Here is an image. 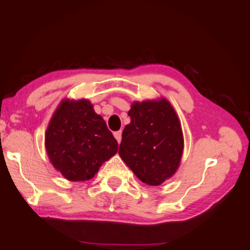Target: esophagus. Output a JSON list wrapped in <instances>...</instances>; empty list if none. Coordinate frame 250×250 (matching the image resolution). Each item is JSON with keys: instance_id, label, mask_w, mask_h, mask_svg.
Segmentation results:
<instances>
[{"instance_id": "esophagus-1", "label": "esophagus", "mask_w": 250, "mask_h": 250, "mask_svg": "<svg viewBox=\"0 0 250 250\" xmlns=\"http://www.w3.org/2000/svg\"><path fill=\"white\" fill-rule=\"evenodd\" d=\"M113 135H115V138L117 139L118 143L121 142V131H116L115 133H113Z\"/></svg>"}]
</instances>
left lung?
<instances>
[{"label":"left lung","instance_id":"obj_1","mask_svg":"<svg viewBox=\"0 0 250 250\" xmlns=\"http://www.w3.org/2000/svg\"><path fill=\"white\" fill-rule=\"evenodd\" d=\"M128 115L119 155L141 181L161 185L175 174L183 155L178 117L166 99L134 103Z\"/></svg>","mask_w":250,"mask_h":250}]
</instances>
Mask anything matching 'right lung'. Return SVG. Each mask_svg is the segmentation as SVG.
Returning <instances> with one entry per match:
<instances>
[{"label": "right lung", "mask_w": 250, "mask_h": 250, "mask_svg": "<svg viewBox=\"0 0 250 250\" xmlns=\"http://www.w3.org/2000/svg\"><path fill=\"white\" fill-rule=\"evenodd\" d=\"M52 165L66 179H90L104 162L115 155L118 142L103 118L86 99L63 102L46 132Z\"/></svg>", "instance_id": "1"}]
</instances>
